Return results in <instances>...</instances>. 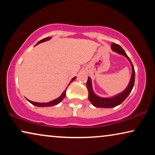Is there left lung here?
Instances as JSON below:
<instances>
[{
    "mask_svg": "<svg viewBox=\"0 0 155 155\" xmlns=\"http://www.w3.org/2000/svg\"><path fill=\"white\" fill-rule=\"evenodd\" d=\"M111 47L113 51L116 52L117 54L120 55H122V56H125L127 59H128V61L130 63L131 68H132V74H131L130 82H129L127 87L125 89L123 92L119 93V94L111 97H101L95 94L92 88V80H91V78L90 77H88L87 82V88L89 93V101L92 103V104L94 106V107L97 108H113L116 107V106L120 105V104L128 97L129 94H130L131 91L133 90V86H134L135 70L130 58H129L128 56H127L125 51L123 49V48L120 47V46L118 45V44L112 43Z\"/></svg>",
    "mask_w": 155,
    "mask_h": 155,
    "instance_id": "left-lung-1",
    "label": "left lung"
}]
</instances>
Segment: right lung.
Instances as JSON below:
<instances>
[{
    "label": "right lung",
    "instance_id": "1",
    "mask_svg": "<svg viewBox=\"0 0 155 155\" xmlns=\"http://www.w3.org/2000/svg\"><path fill=\"white\" fill-rule=\"evenodd\" d=\"M51 39V37H46L45 38V39H43L42 40H41V41H39L38 43L36 44V45H37V44H39L40 43H42V42H44V41H48V40H50ZM76 78L77 77H74L73 79H72L71 80V82H70L69 84L71 83L72 82L74 81L76 79ZM69 84L68 86H69ZM66 90H67V87L65 90L63 91V92L61 94V95L59 97H58V98L55 99H54V100L51 101H49V102H46V103H38V102H35V101H30L29 100V99H27V100L29 101V102H30L31 104L35 105L36 106V107H53V106H56L57 104H58L59 103L61 102V101H62V100L63 99L65 98V95H66Z\"/></svg>",
    "mask_w": 155,
    "mask_h": 155
}]
</instances>
